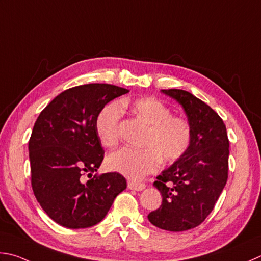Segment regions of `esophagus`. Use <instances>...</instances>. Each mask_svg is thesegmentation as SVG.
Wrapping results in <instances>:
<instances>
[{
	"label": "esophagus",
	"instance_id": "1",
	"mask_svg": "<svg viewBox=\"0 0 261 261\" xmlns=\"http://www.w3.org/2000/svg\"><path fill=\"white\" fill-rule=\"evenodd\" d=\"M128 189L134 191H143L145 189V184L143 183H137V181H128Z\"/></svg>",
	"mask_w": 261,
	"mask_h": 261
}]
</instances>
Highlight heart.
Listing matches in <instances>:
<instances>
[{"mask_svg": "<svg viewBox=\"0 0 261 261\" xmlns=\"http://www.w3.org/2000/svg\"><path fill=\"white\" fill-rule=\"evenodd\" d=\"M123 109H128L147 125L142 149L124 147L107 158L108 168L133 180L142 179L158 168L160 158L173 162L183 156L191 144V127L180 117L171 116L164 102L155 97L122 100L120 106L109 103L95 119L100 143L112 149L119 141V121Z\"/></svg>", "mask_w": 261, "mask_h": 261, "instance_id": "obj_1", "label": "heart"}]
</instances>
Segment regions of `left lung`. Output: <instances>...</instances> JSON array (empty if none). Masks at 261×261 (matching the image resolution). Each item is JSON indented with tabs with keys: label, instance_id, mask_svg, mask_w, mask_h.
<instances>
[{
	"label": "left lung",
	"instance_id": "left-lung-1",
	"mask_svg": "<svg viewBox=\"0 0 261 261\" xmlns=\"http://www.w3.org/2000/svg\"><path fill=\"white\" fill-rule=\"evenodd\" d=\"M184 109L191 127V144L183 156L161 171L153 186L162 203L147 215L149 222L170 232L199 226L213 211L228 177L229 142L218 114L183 90H161Z\"/></svg>",
	"mask_w": 261,
	"mask_h": 261
}]
</instances>
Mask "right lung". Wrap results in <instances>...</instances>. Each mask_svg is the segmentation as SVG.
Masks as SVG:
<instances>
[{
	"instance_id": "obj_1",
	"label": "right lung",
	"mask_w": 261,
	"mask_h": 261,
	"mask_svg": "<svg viewBox=\"0 0 261 261\" xmlns=\"http://www.w3.org/2000/svg\"><path fill=\"white\" fill-rule=\"evenodd\" d=\"M125 88L86 84L69 88L39 114L28 143L32 186L46 215L67 228H87L106 217L127 186L119 173L92 177L103 149L95 132L99 112ZM87 174L90 179L84 180Z\"/></svg>"
}]
</instances>
